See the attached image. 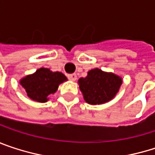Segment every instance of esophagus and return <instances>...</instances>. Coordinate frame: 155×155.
<instances>
[{
  "mask_svg": "<svg viewBox=\"0 0 155 155\" xmlns=\"http://www.w3.org/2000/svg\"><path fill=\"white\" fill-rule=\"evenodd\" d=\"M67 77H68V79H69L70 81H76V79H77V76H76V74H68V75H67Z\"/></svg>",
  "mask_w": 155,
  "mask_h": 155,
  "instance_id": "34e87169",
  "label": "esophagus"
}]
</instances>
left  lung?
<instances>
[{
    "label": "left lung",
    "instance_id": "obj_1",
    "mask_svg": "<svg viewBox=\"0 0 155 155\" xmlns=\"http://www.w3.org/2000/svg\"><path fill=\"white\" fill-rule=\"evenodd\" d=\"M80 90L89 104H102L112 100L122 83L121 78L100 69H93L85 78L79 79Z\"/></svg>",
    "mask_w": 155,
    "mask_h": 155
}]
</instances>
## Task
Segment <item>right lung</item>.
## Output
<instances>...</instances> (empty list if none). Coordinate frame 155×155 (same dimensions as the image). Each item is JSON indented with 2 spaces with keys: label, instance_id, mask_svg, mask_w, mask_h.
<instances>
[{
  "label": "right lung",
  "instance_id": "right-lung-1",
  "mask_svg": "<svg viewBox=\"0 0 155 155\" xmlns=\"http://www.w3.org/2000/svg\"><path fill=\"white\" fill-rule=\"evenodd\" d=\"M66 80L67 78L62 73H53L47 68H40L35 74L23 78L20 81V84L31 100L46 102L48 96L54 93L58 85Z\"/></svg>",
  "mask_w": 155,
  "mask_h": 155
}]
</instances>
